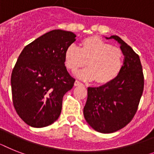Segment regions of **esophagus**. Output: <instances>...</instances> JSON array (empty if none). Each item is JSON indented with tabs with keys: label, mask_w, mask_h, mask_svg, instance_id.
<instances>
[{
	"label": "esophagus",
	"mask_w": 154,
	"mask_h": 154,
	"mask_svg": "<svg viewBox=\"0 0 154 154\" xmlns=\"http://www.w3.org/2000/svg\"><path fill=\"white\" fill-rule=\"evenodd\" d=\"M74 85L75 86H82V85H84L81 83V82H80L79 81H75Z\"/></svg>",
	"instance_id": "34e87169"
}]
</instances>
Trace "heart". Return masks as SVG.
I'll list each match as a JSON object with an SVG mask.
<instances>
[{
    "mask_svg": "<svg viewBox=\"0 0 154 154\" xmlns=\"http://www.w3.org/2000/svg\"><path fill=\"white\" fill-rule=\"evenodd\" d=\"M65 66L75 72L87 63L88 68L77 73V77L105 85L111 82L123 68L124 55L120 48L113 46L97 36L84 39L78 48L72 45L64 55Z\"/></svg>",
    "mask_w": 154,
    "mask_h": 154,
    "instance_id": "heart-1",
    "label": "heart"
}]
</instances>
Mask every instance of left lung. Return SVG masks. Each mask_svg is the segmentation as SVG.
I'll return each instance as SVG.
<instances>
[{"instance_id": "1", "label": "left lung", "mask_w": 154, "mask_h": 154, "mask_svg": "<svg viewBox=\"0 0 154 154\" xmlns=\"http://www.w3.org/2000/svg\"><path fill=\"white\" fill-rule=\"evenodd\" d=\"M125 55L123 68L113 81L97 88H88L84 116L90 126L101 133H113L125 127L135 116L144 88L139 56L118 36Z\"/></svg>"}]
</instances>
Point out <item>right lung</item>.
<instances>
[{
	"label": "right lung",
	"mask_w": 154,
	"mask_h": 154,
	"mask_svg": "<svg viewBox=\"0 0 154 154\" xmlns=\"http://www.w3.org/2000/svg\"><path fill=\"white\" fill-rule=\"evenodd\" d=\"M75 37L70 31H49L26 45L18 58L11 77L12 101L31 127L48 126L61 113L63 96L75 81L64 60Z\"/></svg>",
	"instance_id": "1"
}]
</instances>
